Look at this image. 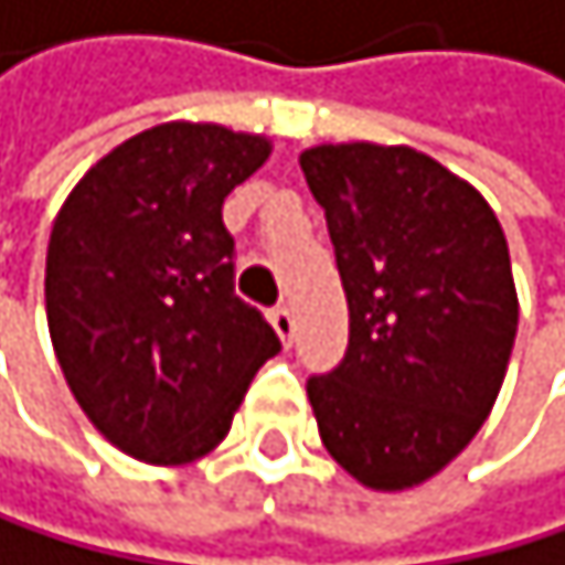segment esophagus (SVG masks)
<instances>
[{"label": "esophagus", "mask_w": 565, "mask_h": 565, "mask_svg": "<svg viewBox=\"0 0 565 565\" xmlns=\"http://www.w3.org/2000/svg\"><path fill=\"white\" fill-rule=\"evenodd\" d=\"M273 328H276V334L282 338V344L292 341V331H297V324H292L289 307H276V310H273Z\"/></svg>", "instance_id": "esophagus-1"}]
</instances>
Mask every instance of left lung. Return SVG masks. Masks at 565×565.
I'll use <instances>...</instances> for the list:
<instances>
[{"label": "left lung", "mask_w": 565, "mask_h": 565, "mask_svg": "<svg viewBox=\"0 0 565 565\" xmlns=\"http://www.w3.org/2000/svg\"><path fill=\"white\" fill-rule=\"evenodd\" d=\"M349 300V352L307 396L320 441L362 487L411 490L452 462L501 393L518 292L501 221L407 145L300 154Z\"/></svg>", "instance_id": "1"}]
</instances>
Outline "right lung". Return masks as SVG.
Returning a JSON list of instances; mask_svg holds the SVG:
<instances>
[{"mask_svg":"<svg viewBox=\"0 0 565 565\" xmlns=\"http://www.w3.org/2000/svg\"><path fill=\"white\" fill-rule=\"evenodd\" d=\"M273 140L221 124H158L88 169L47 245V328L68 390L120 452L179 466L231 431L282 344L234 297L224 200Z\"/></svg>","mask_w":565,"mask_h":565,"instance_id":"right-lung-1","label":"right lung"}]
</instances>
